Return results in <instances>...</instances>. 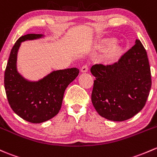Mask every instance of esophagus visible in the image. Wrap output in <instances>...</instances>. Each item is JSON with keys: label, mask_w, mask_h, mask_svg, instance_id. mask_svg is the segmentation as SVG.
I'll use <instances>...</instances> for the list:
<instances>
[{"label": "esophagus", "mask_w": 157, "mask_h": 157, "mask_svg": "<svg viewBox=\"0 0 157 157\" xmlns=\"http://www.w3.org/2000/svg\"><path fill=\"white\" fill-rule=\"evenodd\" d=\"M89 70V65H85L82 67L81 68V71L82 72H87Z\"/></svg>", "instance_id": "esophagus-1"}]
</instances>
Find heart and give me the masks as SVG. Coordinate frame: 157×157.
<instances>
[{
	"instance_id": "b5f03b06",
	"label": "heart",
	"mask_w": 157,
	"mask_h": 157,
	"mask_svg": "<svg viewBox=\"0 0 157 157\" xmlns=\"http://www.w3.org/2000/svg\"><path fill=\"white\" fill-rule=\"evenodd\" d=\"M119 49L118 47L116 45H113L110 49H109L108 52V57L110 59H115L118 55Z\"/></svg>"
}]
</instances>
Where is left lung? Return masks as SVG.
<instances>
[{"instance_id": "1", "label": "left lung", "mask_w": 157, "mask_h": 157, "mask_svg": "<svg viewBox=\"0 0 157 157\" xmlns=\"http://www.w3.org/2000/svg\"><path fill=\"white\" fill-rule=\"evenodd\" d=\"M91 73L95 77L92 102L102 117L123 121L144 107L152 82L146 49L139 40L117 62L95 64Z\"/></svg>"}]
</instances>
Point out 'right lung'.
Returning <instances> with one entry per match:
<instances>
[{
  "label": "right lung",
  "mask_w": 157,
  "mask_h": 157,
  "mask_svg": "<svg viewBox=\"0 0 157 157\" xmlns=\"http://www.w3.org/2000/svg\"><path fill=\"white\" fill-rule=\"evenodd\" d=\"M42 37L29 34L17 40L11 49L4 73L6 98L13 111L32 123L47 121L59 113L65 89L78 76L76 67L52 72L37 82L24 79L16 71V57L20 44Z\"/></svg>",
  "instance_id": "right-lung-1"
}]
</instances>
